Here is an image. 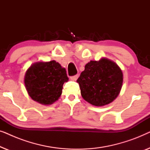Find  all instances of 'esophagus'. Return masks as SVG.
I'll return each mask as SVG.
<instances>
[{"label":"esophagus","instance_id":"1","mask_svg":"<svg viewBox=\"0 0 150 150\" xmlns=\"http://www.w3.org/2000/svg\"><path fill=\"white\" fill-rule=\"evenodd\" d=\"M79 76V74H76L74 76H71V79L73 80V81H76L78 78Z\"/></svg>","mask_w":150,"mask_h":150}]
</instances>
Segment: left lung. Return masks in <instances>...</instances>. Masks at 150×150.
I'll use <instances>...</instances> for the list:
<instances>
[{
    "label": "left lung",
    "mask_w": 150,
    "mask_h": 150,
    "mask_svg": "<svg viewBox=\"0 0 150 150\" xmlns=\"http://www.w3.org/2000/svg\"><path fill=\"white\" fill-rule=\"evenodd\" d=\"M77 83L82 97L86 101L101 106L117 97L122 89L123 74L115 63L103 58L87 63Z\"/></svg>",
    "instance_id": "left-lung-1"
}]
</instances>
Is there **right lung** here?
Instances as JSON below:
<instances>
[{
	"label": "right lung",
	"mask_w": 150,
	"mask_h": 150,
	"mask_svg": "<svg viewBox=\"0 0 150 150\" xmlns=\"http://www.w3.org/2000/svg\"><path fill=\"white\" fill-rule=\"evenodd\" d=\"M67 81L65 69L55 61L34 63L26 71L24 77V84L30 97L45 105L59 99L63 83Z\"/></svg>",
	"instance_id": "right-lung-1"
}]
</instances>
